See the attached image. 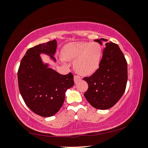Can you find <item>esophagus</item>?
I'll list each match as a JSON object with an SVG mask.
<instances>
[{"label": "esophagus", "instance_id": "esophagus-1", "mask_svg": "<svg viewBox=\"0 0 148 148\" xmlns=\"http://www.w3.org/2000/svg\"><path fill=\"white\" fill-rule=\"evenodd\" d=\"M81 80V77H79V76H77V75H74V81L75 83H77V82H78L79 81Z\"/></svg>", "mask_w": 148, "mask_h": 148}]
</instances>
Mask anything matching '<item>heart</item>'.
Wrapping results in <instances>:
<instances>
[{
	"label": "heart",
	"mask_w": 148,
	"mask_h": 148,
	"mask_svg": "<svg viewBox=\"0 0 148 148\" xmlns=\"http://www.w3.org/2000/svg\"><path fill=\"white\" fill-rule=\"evenodd\" d=\"M102 55V46L96 42L69 43L61 51V58L64 61H75V71L82 76H90L98 70Z\"/></svg>",
	"instance_id": "obj_1"
}]
</instances>
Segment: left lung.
<instances>
[{
    "instance_id": "left-lung-1",
    "label": "left lung",
    "mask_w": 148,
    "mask_h": 148,
    "mask_svg": "<svg viewBox=\"0 0 148 148\" xmlns=\"http://www.w3.org/2000/svg\"><path fill=\"white\" fill-rule=\"evenodd\" d=\"M102 38L95 42L102 44ZM127 62L117 44H106L98 70L89 77H84L88 84L84 93L87 101L97 109L107 110L114 106L123 96L126 89Z\"/></svg>"
}]
</instances>
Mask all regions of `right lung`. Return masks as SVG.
<instances>
[{
  "label": "right lung",
  "mask_w": 148,
  "mask_h": 148,
  "mask_svg": "<svg viewBox=\"0 0 148 148\" xmlns=\"http://www.w3.org/2000/svg\"><path fill=\"white\" fill-rule=\"evenodd\" d=\"M56 40L31 47L22 58L17 72L18 86L25 103L38 116L50 117L58 112L65 98V92L74 86L71 72L62 75L42 64L40 53L53 59Z\"/></svg>",
  "instance_id": "1"
}]
</instances>
